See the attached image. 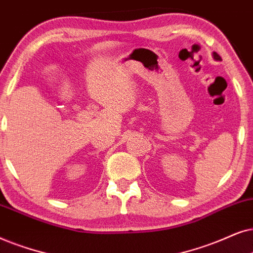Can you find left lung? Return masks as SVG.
Segmentation results:
<instances>
[{"label":"left lung","mask_w":253,"mask_h":253,"mask_svg":"<svg viewBox=\"0 0 253 253\" xmlns=\"http://www.w3.org/2000/svg\"><path fill=\"white\" fill-rule=\"evenodd\" d=\"M213 55H214V59H215V60H221V56L218 55L217 53H215V52H214V53H213Z\"/></svg>","instance_id":"left-lung-1"}]
</instances>
